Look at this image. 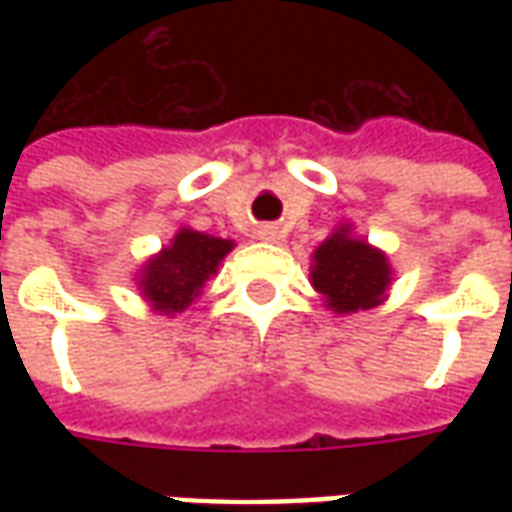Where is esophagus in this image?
I'll return each mask as SVG.
<instances>
[{
	"label": "esophagus",
	"mask_w": 512,
	"mask_h": 512,
	"mask_svg": "<svg viewBox=\"0 0 512 512\" xmlns=\"http://www.w3.org/2000/svg\"><path fill=\"white\" fill-rule=\"evenodd\" d=\"M257 238H260V241H268V244H277L279 230L274 227V224H263V227L257 230Z\"/></svg>",
	"instance_id": "1"
}]
</instances>
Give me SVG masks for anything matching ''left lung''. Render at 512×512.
Returning a JSON list of instances; mask_svg holds the SVG:
<instances>
[{"label": "left lung", "mask_w": 512, "mask_h": 512, "mask_svg": "<svg viewBox=\"0 0 512 512\" xmlns=\"http://www.w3.org/2000/svg\"><path fill=\"white\" fill-rule=\"evenodd\" d=\"M392 263L384 249L354 233V224L343 222L312 252L310 282L321 293L323 307L334 315H354L373 310L386 301L392 288Z\"/></svg>", "instance_id": "left-lung-1"}]
</instances>
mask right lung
Here are the masks:
<instances>
[{"instance_id": "add662e5", "label": "right lung", "mask_w": 512, "mask_h": 512, "mask_svg": "<svg viewBox=\"0 0 512 512\" xmlns=\"http://www.w3.org/2000/svg\"><path fill=\"white\" fill-rule=\"evenodd\" d=\"M235 241L180 227L167 246L150 255L136 271L134 285L150 312L175 318L202 296V288L219 274L222 260L233 252Z\"/></svg>"}]
</instances>
